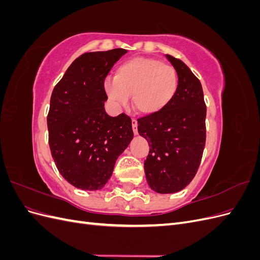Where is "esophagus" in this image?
Here are the masks:
<instances>
[{
  "instance_id": "34e87169",
  "label": "esophagus",
  "mask_w": 260,
  "mask_h": 260,
  "mask_svg": "<svg viewBox=\"0 0 260 260\" xmlns=\"http://www.w3.org/2000/svg\"><path fill=\"white\" fill-rule=\"evenodd\" d=\"M131 123H132L133 133H135V135H138V121H137V119H135V118H133V119L131 120Z\"/></svg>"
}]
</instances>
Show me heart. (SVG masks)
<instances>
[{
    "label": "heart",
    "mask_w": 260,
    "mask_h": 260,
    "mask_svg": "<svg viewBox=\"0 0 260 260\" xmlns=\"http://www.w3.org/2000/svg\"><path fill=\"white\" fill-rule=\"evenodd\" d=\"M179 88L177 70L159 59L135 57L125 60L115 70L114 81H106L104 90L116 104L127 103L141 115L153 116L165 111L174 101Z\"/></svg>",
    "instance_id": "1"
}]
</instances>
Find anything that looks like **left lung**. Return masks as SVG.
I'll use <instances>...</instances> for the list:
<instances>
[{
    "instance_id": "left-lung-1",
    "label": "left lung",
    "mask_w": 260,
    "mask_h": 260,
    "mask_svg": "<svg viewBox=\"0 0 260 260\" xmlns=\"http://www.w3.org/2000/svg\"><path fill=\"white\" fill-rule=\"evenodd\" d=\"M179 75L178 92L161 113L138 119L149 152L144 171L157 193H176L195 177L206 142V104L202 84L182 60L166 55Z\"/></svg>"
}]
</instances>
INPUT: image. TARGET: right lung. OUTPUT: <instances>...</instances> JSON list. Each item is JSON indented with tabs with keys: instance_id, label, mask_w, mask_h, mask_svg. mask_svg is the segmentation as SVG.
Here are the masks:
<instances>
[{
	"instance_id": "right-lung-1",
	"label": "right lung",
	"mask_w": 260,
	"mask_h": 260,
	"mask_svg": "<svg viewBox=\"0 0 260 260\" xmlns=\"http://www.w3.org/2000/svg\"><path fill=\"white\" fill-rule=\"evenodd\" d=\"M124 49L84 53L55 85L48 114L49 144L59 174L86 191L103 187L133 138L130 117L106 114L104 80Z\"/></svg>"
}]
</instances>
